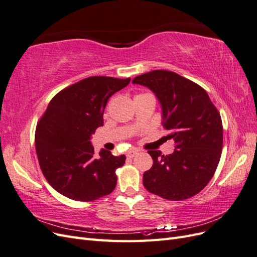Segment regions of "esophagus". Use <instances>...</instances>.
<instances>
[{
  "label": "esophagus",
  "instance_id": "1",
  "mask_svg": "<svg viewBox=\"0 0 257 257\" xmlns=\"http://www.w3.org/2000/svg\"><path fill=\"white\" fill-rule=\"evenodd\" d=\"M137 153H138L137 150H130V151L126 152V157L127 158H133V157H135Z\"/></svg>",
  "mask_w": 257,
  "mask_h": 257
}]
</instances>
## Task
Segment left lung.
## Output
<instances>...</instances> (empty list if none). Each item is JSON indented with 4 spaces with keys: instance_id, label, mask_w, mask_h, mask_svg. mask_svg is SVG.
I'll return each mask as SVG.
<instances>
[{
    "instance_id": "1",
    "label": "left lung",
    "mask_w": 257,
    "mask_h": 257,
    "mask_svg": "<svg viewBox=\"0 0 257 257\" xmlns=\"http://www.w3.org/2000/svg\"><path fill=\"white\" fill-rule=\"evenodd\" d=\"M133 83L150 89L161 104L162 125L175 151H148L152 167L144 174L145 188L169 200L196 195L211 180L223 146L221 115L207 92L174 72L157 69L137 76Z\"/></svg>"
}]
</instances>
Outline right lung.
I'll list each match as a JSON object with an SVG mask.
<instances>
[{"mask_svg": "<svg viewBox=\"0 0 257 257\" xmlns=\"http://www.w3.org/2000/svg\"><path fill=\"white\" fill-rule=\"evenodd\" d=\"M131 78L93 76L69 85L54 96L38 122L35 148L42 172L52 188L74 200L92 201L110 194L115 169L125 155L102 149L94 157L91 137L104 125L106 104Z\"/></svg>", "mask_w": 257, "mask_h": 257, "instance_id": "add662e5", "label": "right lung"}]
</instances>
